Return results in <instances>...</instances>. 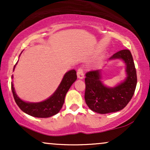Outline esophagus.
Segmentation results:
<instances>
[{
  "label": "esophagus",
  "mask_w": 150,
  "mask_h": 150,
  "mask_svg": "<svg viewBox=\"0 0 150 150\" xmlns=\"http://www.w3.org/2000/svg\"><path fill=\"white\" fill-rule=\"evenodd\" d=\"M77 77H78L79 79H83L84 78V75H85V73H84V71L83 70H82V68H78V70H77Z\"/></svg>",
  "instance_id": "1"
}]
</instances>
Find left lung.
Wrapping results in <instances>:
<instances>
[{
    "label": "left lung",
    "instance_id": "left-lung-1",
    "mask_svg": "<svg viewBox=\"0 0 150 150\" xmlns=\"http://www.w3.org/2000/svg\"><path fill=\"white\" fill-rule=\"evenodd\" d=\"M120 58L126 64L127 78L119 85L108 88L101 82L100 70H92L85 75V102L94 112L101 114L116 112L124 108L131 100L137 85V73L133 58L128 49L114 53L110 60Z\"/></svg>",
    "mask_w": 150,
    "mask_h": 150
}]
</instances>
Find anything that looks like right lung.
Returning <instances> with one entry per match:
<instances>
[{"instance_id": "obj_1", "label": "right lung", "mask_w": 150, "mask_h": 150, "mask_svg": "<svg viewBox=\"0 0 150 150\" xmlns=\"http://www.w3.org/2000/svg\"><path fill=\"white\" fill-rule=\"evenodd\" d=\"M76 79L75 70L68 71L65 73L54 94L48 99L39 103H27L21 100L15 92L13 82H11L12 92L15 102L22 111L37 118H49L59 112L64 103L65 94Z\"/></svg>"}]
</instances>
